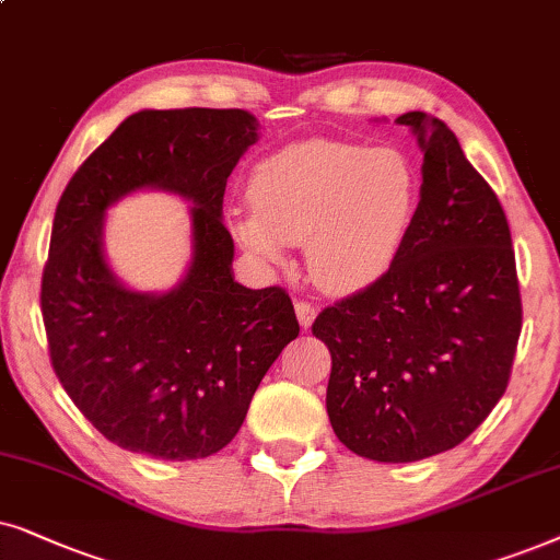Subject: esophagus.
Masks as SVG:
<instances>
[{
	"label": "esophagus",
	"instance_id": "obj_1",
	"mask_svg": "<svg viewBox=\"0 0 560 560\" xmlns=\"http://www.w3.org/2000/svg\"><path fill=\"white\" fill-rule=\"evenodd\" d=\"M294 310H296V319H300V325L304 327V330H307V327L315 323V317H317V307L315 304H310V302H304V300H300L294 304Z\"/></svg>",
	"mask_w": 560,
	"mask_h": 560
}]
</instances>
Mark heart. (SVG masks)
I'll list each match as a JSON object with an SVG mask.
<instances>
[{"label": "heart", "mask_w": 560, "mask_h": 560, "mask_svg": "<svg viewBox=\"0 0 560 560\" xmlns=\"http://www.w3.org/2000/svg\"><path fill=\"white\" fill-rule=\"evenodd\" d=\"M420 191V171L399 148L302 140L253 166V210L237 214L233 233L266 264H284L287 243L307 245L315 284L330 294H355L399 264Z\"/></svg>", "instance_id": "b5f03b06"}]
</instances>
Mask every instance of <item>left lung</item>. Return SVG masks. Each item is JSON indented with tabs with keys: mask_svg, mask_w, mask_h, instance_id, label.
I'll use <instances>...</instances> for the list:
<instances>
[{
	"mask_svg": "<svg viewBox=\"0 0 560 560\" xmlns=\"http://www.w3.org/2000/svg\"><path fill=\"white\" fill-rule=\"evenodd\" d=\"M422 151L412 235L386 279L319 312L330 348L327 417L378 464L464 443L502 399L523 330L512 235L497 194L443 119L407 112Z\"/></svg>",
	"mask_w": 560,
	"mask_h": 560,
	"instance_id": "obj_1",
	"label": "left lung"
}]
</instances>
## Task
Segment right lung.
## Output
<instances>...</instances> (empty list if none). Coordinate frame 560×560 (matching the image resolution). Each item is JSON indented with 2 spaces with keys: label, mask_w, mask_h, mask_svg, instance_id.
I'll return each mask as SVG.
<instances>
[{
  "label": "right lung",
  "mask_w": 560,
  "mask_h": 560,
  "mask_svg": "<svg viewBox=\"0 0 560 560\" xmlns=\"http://www.w3.org/2000/svg\"><path fill=\"white\" fill-rule=\"evenodd\" d=\"M256 140L245 109H140L81 163L56 207L40 287L50 363L119 448L163 460L222 451L300 335L284 289H248L233 273L222 197ZM145 188L192 205L190 266L166 293L128 288L103 253L106 210Z\"/></svg>",
  "instance_id": "right-lung-1"
}]
</instances>
